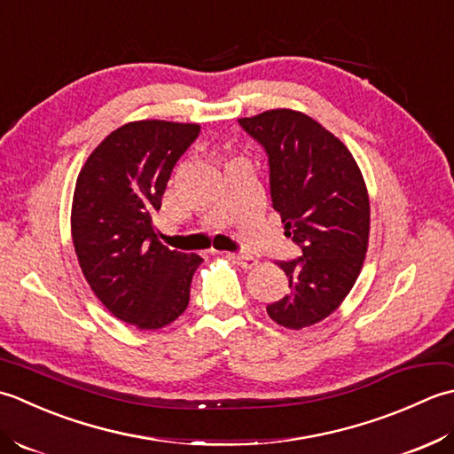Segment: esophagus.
<instances>
[{
    "label": "esophagus",
    "instance_id": "esophagus-1",
    "mask_svg": "<svg viewBox=\"0 0 454 454\" xmlns=\"http://www.w3.org/2000/svg\"><path fill=\"white\" fill-rule=\"evenodd\" d=\"M229 256H233L235 261L243 266V268H253L256 264V258L253 254H247V253H229Z\"/></svg>",
    "mask_w": 454,
    "mask_h": 454
}]
</instances>
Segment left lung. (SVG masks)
I'll list each match as a JSON object with an SVG mask.
<instances>
[{"mask_svg": "<svg viewBox=\"0 0 454 454\" xmlns=\"http://www.w3.org/2000/svg\"><path fill=\"white\" fill-rule=\"evenodd\" d=\"M239 125L264 149L272 207L301 248L278 264L290 294L266 311L282 327H309L339 308L363 268L370 229L363 174L347 146L300 111H264Z\"/></svg>", "mask_w": 454, "mask_h": 454, "instance_id": "1", "label": "left lung"}]
</instances>
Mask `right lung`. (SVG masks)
<instances>
[{"mask_svg": "<svg viewBox=\"0 0 454 454\" xmlns=\"http://www.w3.org/2000/svg\"><path fill=\"white\" fill-rule=\"evenodd\" d=\"M198 135L200 125L190 123H127L98 145L78 176L72 239L80 268L99 301L138 329L182 316L203 262L164 247L153 223L172 168Z\"/></svg>", "mask_w": 454, "mask_h": 454, "instance_id": "obj_1", "label": "right lung"}]
</instances>
